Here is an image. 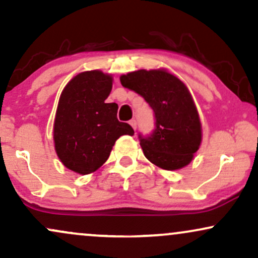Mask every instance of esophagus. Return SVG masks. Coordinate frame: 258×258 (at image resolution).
Wrapping results in <instances>:
<instances>
[{"instance_id":"1","label":"esophagus","mask_w":258,"mask_h":258,"mask_svg":"<svg viewBox=\"0 0 258 258\" xmlns=\"http://www.w3.org/2000/svg\"><path fill=\"white\" fill-rule=\"evenodd\" d=\"M130 125H131L132 128L136 131V128H137V121H136L135 119L131 120V121H130Z\"/></svg>"}]
</instances>
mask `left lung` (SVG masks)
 <instances>
[{
  "label": "left lung",
  "mask_w": 258,
  "mask_h": 258,
  "mask_svg": "<svg viewBox=\"0 0 258 258\" xmlns=\"http://www.w3.org/2000/svg\"><path fill=\"white\" fill-rule=\"evenodd\" d=\"M120 81L154 111L155 128L150 135H138L146 158L164 170L186 166L199 149L201 123L185 85L164 70H138Z\"/></svg>",
  "instance_id": "obj_1"
}]
</instances>
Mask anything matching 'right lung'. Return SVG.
I'll list each match as a JSON object with an SVG mask.
<instances>
[{
    "label": "right lung",
    "mask_w": 258,
    "mask_h": 258,
    "mask_svg": "<svg viewBox=\"0 0 258 258\" xmlns=\"http://www.w3.org/2000/svg\"><path fill=\"white\" fill-rule=\"evenodd\" d=\"M112 79L99 70L79 74L61 92L55 114V152L64 166L80 174L108 160L116 139L135 131L117 120L116 103H105Z\"/></svg>",
    "instance_id": "add662e5"
}]
</instances>
